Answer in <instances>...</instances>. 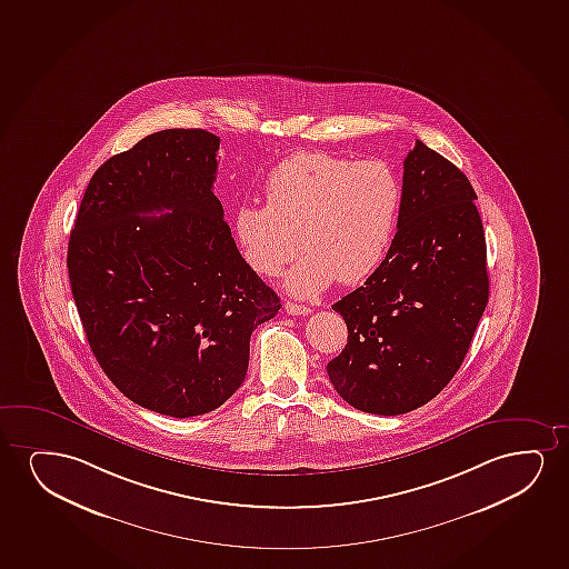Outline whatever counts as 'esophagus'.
<instances>
[{
    "label": "esophagus",
    "mask_w": 569,
    "mask_h": 569,
    "mask_svg": "<svg viewBox=\"0 0 569 569\" xmlns=\"http://www.w3.org/2000/svg\"><path fill=\"white\" fill-rule=\"evenodd\" d=\"M286 310H288V315H291V317H305V315H310L309 307H305V305L291 303V301L286 303Z\"/></svg>",
    "instance_id": "34e87169"
}]
</instances>
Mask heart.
<instances>
[{"label":"heart","mask_w":569,"mask_h":569,"mask_svg":"<svg viewBox=\"0 0 569 569\" xmlns=\"http://www.w3.org/2000/svg\"><path fill=\"white\" fill-rule=\"evenodd\" d=\"M264 197L266 207L241 204L233 216L241 257L273 278L301 244L307 254L289 270L286 289L310 299L336 280L353 286L377 270L398 223L401 183L385 160L301 150L273 166Z\"/></svg>","instance_id":"b5f03b06"}]
</instances>
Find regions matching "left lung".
I'll return each instance as SVG.
<instances>
[{
    "label": "left lung",
    "instance_id": "1",
    "mask_svg": "<svg viewBox=\"0 0 569 569\" xmlns=\"http://www.w3.org/2000/svg\"><path fill=\"white\" fill-rule=\"evenodd\" d=\"M475 200L463 171L415 142L390 251L361 288L332 305L346 320L347 346L326 370L355 409L409 413L461 367L488 303L487 241Z\"/></svg>",
    "mask_w": 569,
    "mask_h": 569
}]
</instances>
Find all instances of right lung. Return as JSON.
Returning a JSON list of instances; mask_svg holds the SVG:
<instances>
[{
  "mask_svg": "<svg viewBox=\"0 0 569 569\" xmlns=\"http://www.w3.org/2000/svg\"><path fill=\"white\" fill-rule=\"evenodd\" d=\"M220 137L166 129L90 179L67 270L90 349L123 396L187 419L243 385L280 297L247 266L212 192ZM166 211L162 217H148Z\"/></svg>",
  "mask_w": 569,
  "mask_h": 569,
  "instance_id": "obj_1",
  "label": "right lung"
}]
</instances>
